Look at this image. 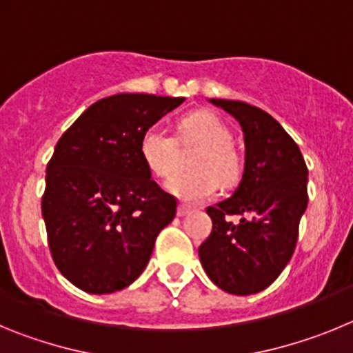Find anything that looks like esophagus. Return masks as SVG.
I'll list each match as a JSON object with an SVG mask.
<instances>
[{
    "instance_id": "34e87169",
    "label": "esophagus",
    "mask_w": 353,
    "mask_h": 353,
    "mask_svg": "<svg viewBox=\"0 0 353 353\" xmlns=\"http://www.w3.org/2000/svg\"><path fill=\"white\" fill-rule=\"evenodd\" d=\"M192 212V208L191 207H185V205H180L179 207V210H176V215H179V217H185V215H189Z\"/></svg>"
}]
</instances>
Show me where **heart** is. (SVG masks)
Instances as JSON below:
<instances>
[{
  "mask_svg": "<svg viewBox=\"0 0 353 353\" xmlns=\"http://www.w3.org/2000/svg\"><path fill=\"white\" fill-rule=\"evenodd\" d=\"M182 143H194L201 148L194 154L191 168L194 171L174 174L168 180L166 189L187 203L212 198L219 191L221 182L232 185L242 170L239 154L232 145V130L226 121L210 111H198L179 123ZM139 154L155 176L166 179L176 164V143L164 127L154 125L145 130L139 143Z\"/></svg>",
  "mask_w": 353,
  "mask_h": 353,
  "instance_id": "1",
  "label": "heart"
}]
</instances>
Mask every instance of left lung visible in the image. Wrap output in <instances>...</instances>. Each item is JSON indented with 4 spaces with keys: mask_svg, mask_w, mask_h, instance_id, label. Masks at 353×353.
<instances>
[{
    "mask_svg": "<svg viewBox=\"0 0 353 353\" xmlns=\"http://www.w3.org/2000/svg\"><path fill=\"white\" fill-rule=\"evenodd\" d=\"M242 127L244 174L224 201L207 208L212 233L199 261L214 285L251 295L272 285L295 251L299 223L307 208V168L297 143L263 109L210 99ZM228 214H239L232 223Z\"/></svg>",
    "mask_w": 353,
    "mask_h": 353,
    "instance_id": "obj_1",
    "label": "left lung"
}]
</instances>
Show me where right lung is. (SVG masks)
Listing matches in <instances>:
<instances>
[{"mask_svg":"<svg viewBox=\"0 0 353 353\" xmlns=\"http://www.w3.org/2000/svg\"><path fill=\"white\" fill-rule=\"evenodd\" d=\"M183 97L118 93L90 105L56 143L42 217L56 267L93 295L125 288L148 265L176 199L152 180L139 154L145 130Z\"/></svg>","mask_w":353,"mask_h":353,"instance_id":"1","label":"right lung"}]
</instances>
